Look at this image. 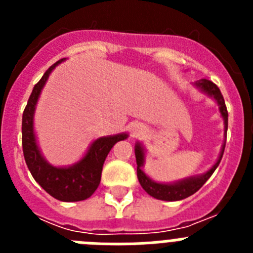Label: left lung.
<instances>
[{
	"label": "left lung",
	"instance_id": "obj_1",
	"mask_svg": "<svg viewBox=\"0 0 253 253\" xmlns=\"http://www.w3.org/2000/svg\"><path fill=\"white\" fill-rule=\"evenodd\" d=\"M196 86L199 88H202L204 92H207L208 95H210L211 97L215 99V101L219 105V110L222 114L223 119H224V125H225V131L228 129V111L227 106H225L224 97H223L222 92L219 90V87L215 84H213L209 80H202V81L196 82ZM224 147L223 146L222 153L219 156L218 161L214 165L207 173L199 176V177H191L186 178L184 181H178L176 184H158V182H154L152 181L148 176H146V173L140 169V167L143 166V162H144V152L140 144L135 146V158H137V176L138 180H139V184L142 185V187L146 190V193L149 194L153 198L158 199V200H166V202H176V200H182V199L189 198L190 195H193L198 191L203 185L208 181V178L213 175V172L215 171L216 167L219 166V163L222 161L223 153H224Z\"/></svg>",
	"mask_w": 253,
	"mask_h": 253
}]
</instances>
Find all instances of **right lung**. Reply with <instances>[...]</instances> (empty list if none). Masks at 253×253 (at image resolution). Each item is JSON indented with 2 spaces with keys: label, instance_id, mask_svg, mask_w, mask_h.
Listing matches in <instances>:
<instances>
[{
  "label": "right lung",
  "instance_id": "obj_1",
  "mask_svg": "<svg viewBox=\"0 0 253 253\" xmlns=\"http://www.w3.org/2000/svg\"><path fill=\"white\" fill-rule=\"evenodd\" d=\"M63 59H59L46 69L29 97L25 110L22 113V152L30 173L49 195L60 202H81L90 198L99 187L102 166L114 144L119 140L126 139L128 135L118 134L114 137L99 138L92 143L86 156L80 162L66 169L51 166L42 157L33 129V116L40 91L51 71Z\"/></svg>",
  "mask_w": 253,
  "mask_h": 253
}]
</instances>
